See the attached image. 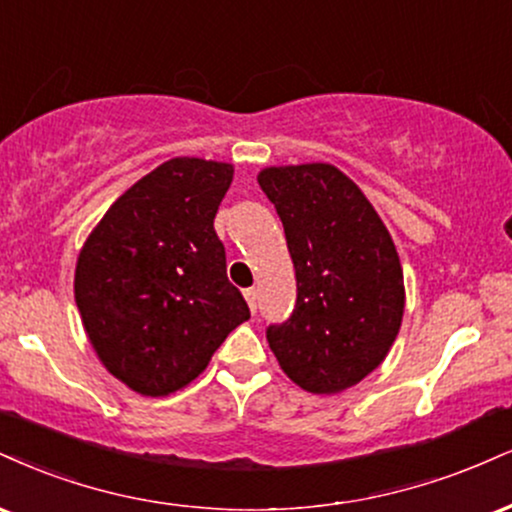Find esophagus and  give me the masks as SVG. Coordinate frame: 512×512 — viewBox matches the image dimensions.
<instances>
[{"label":"esophagus","mask_w":512,"mask_h":512,"mask_svg":"<svg viewBox=\"0 0 512 512\" xmlns=\"http://www.w3.org/2000/svg\"><path fill=\"white\" fill-rule=\"evenodd\" d=\"M243 295H245V300H248L250 310L255 312V310H257V291H255V288H245Z\"/></svg>","instance_id":"34e87169"}]
</instances>
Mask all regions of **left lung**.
Here are the masks:
<instances>
[{"label": "left lung", "instance_id": "left-lung-1", "mask_svg": "<svg viewBox=\"0 0 512 512\" xmlns=\"http://www.w3.org/2000/svg\"><path fill=\"white\" fill-rule=\"evenodd\" d=\"M257 181L279 214L298 283L291 317L267 326L269 348L300 389H350L384 362L403 322L396 245L336 166H269Z\"/></svg>", "mask_w": 512, "mask_h": 512}]
</instances>
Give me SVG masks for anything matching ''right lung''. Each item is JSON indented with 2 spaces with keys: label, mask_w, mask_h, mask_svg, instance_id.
I'll return each mask as SVG.
<instances>
[{
  "label": "right lung",
  "mask_w": 512,
  "mask_h": 512,
  "mask_svg": "<svg viewBox=\"0 0 512 512\" xmlns=\"http://www.w3.org/2000/svg\"><path fill=\"white\" fill-rule=\"evenodd\" d=\"M233 166L176 157L107 209L76 264V305L102 365L143 396L188 386L250 319L214 217Z\"/></svg>",
  "instance_id": "obj_1"
}]
</instances>
